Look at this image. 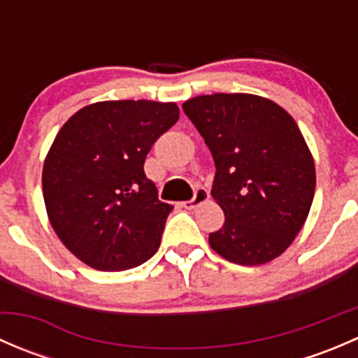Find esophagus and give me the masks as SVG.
Here are the masks:
<instances>
[{"mask_svg":"<svg viewBox=\"0 0 358 358\" xmlns=\"http://www.w3.org/2000/svg\"><path fill=\"white\" fill-rule=\"evenodd\" d=\"M208 199H209L208 190L202 189V187H199V189H196V192H194V197H192V199L183 202V206H185L187 209H196L197 206L202 204V202H206Z\"/></svg>","mask_w":358,"mask_h":358,"instance_id":"34e87169","label":"esophagus"}]
</instances>
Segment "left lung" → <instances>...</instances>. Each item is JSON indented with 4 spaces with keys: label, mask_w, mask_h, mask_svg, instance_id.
<instances>
[{
    "label": "left lung",
    "mask_w": 358,
    "mask_h": 358,
    "mask_svg": "<svg viewBox=\"0 0 358 358\" xmlns=\"http://www.w3.org/2000/svg\"><path fill=\"white\" fill-rule=\"evenodd\" d=\"M183 112L211 150V196L225 213L209 246L237 265L272 262L298 236L315 194V164L298 124L249 93L196 96Z\"/></svg>",
    "instance_id": "8db88e82"
}]
</instances>
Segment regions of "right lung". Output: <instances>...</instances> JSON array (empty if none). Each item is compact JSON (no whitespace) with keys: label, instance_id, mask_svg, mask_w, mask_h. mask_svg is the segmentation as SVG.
Here are the masks:
<instances>
[{"label":"right lung","instance_id":"obj_1","mask_svg":"<svg viewBox=\"0 0 358 358\" xmlns=\"http://www.w3.org/2000/svg\"><path fill=\"white\" fill-rule=\"evenodd\" d=\"M178 117L176 103L112 100L83 107L57 133L43 197L53 230L83 263L119 272L156 255L173 206L159 201L143 162Z\"/></svg>","mask_w":358,"mask_h":358}]
</instances>
